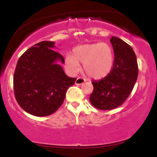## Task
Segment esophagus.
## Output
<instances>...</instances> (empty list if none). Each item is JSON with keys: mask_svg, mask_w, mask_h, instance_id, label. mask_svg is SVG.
Listing matches in <instances>:
<instances>
[{"mask_svg": "<svg viewBox=\"0 0 157 157\" xmlns=\"http://www.w3.org/2000/svg\"><path fill=\"white\" fill-rule=\"evenodd\" d=\"M85 81H86V80H85L83 78H82V77H78V78H77L76 80V81H75V84L81 85V84L84 83Z\"/></svg>", "mask_w": 157, "mask_h": 157, "instance_id": "obj_1", "label": "esophagus"}]
</instances>
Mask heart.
<instances>
[{"label": "heart", "instance_id": "heart-1", "mask_svg": "<svg viewBox=\"0 0 157 157\" xmlns=\"http://www.w3.org/2000/svg\"><path fill=\"white\" fill-rule=\"evenodd\" d=\"M66 64L73 72L84 64L85 72L94 79H101L109 75L114 64V52L107 43H95L77 46L72 55L66 57Z\"/></svg>", "mask_w": 157, "mask_h": 157}]
</instances>
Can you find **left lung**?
Returning a JSON list of instances; mask_svg holds the SVG:
<instances>
[{
    "instance_id": "8db88e82",
    "label": "left lung",
    "mask_w": 157,
    "mask_h": 157,
    "mask_svg": "<svg viewBox=\"0 0 157 157\" xmlns=\"http://www.w3.org/2000/svg\"><path fill=\"white\" fill-rule=\"evenodd\" d=\"M114 52V64L109 75L92 81L91 103L100 110H111L125 101L132 91L138 77V65L133 48L117 37L110 40Z\"/></svg>"
}]
</instances>
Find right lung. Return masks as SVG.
<instances>
[{
  "instance_id": "obj_1",
  "label": "right lung",
  "mask_w": 157,
  "mask_h": 157,
  "mask_svg": "<svg viewBox=\"0 0 157 157\" xmlns=\"http://www.w3.org/2000/svg\"><path fill=\"white\" fill-rule=\"evenodd\" d=\"M55 42L42 41L26 50L17 61L13 84L15 99L30 114L46 117L64 101L66 91L76 78L66 75L58 61L63 57L54 51Z\"/></svg>"
}]
</instances>
